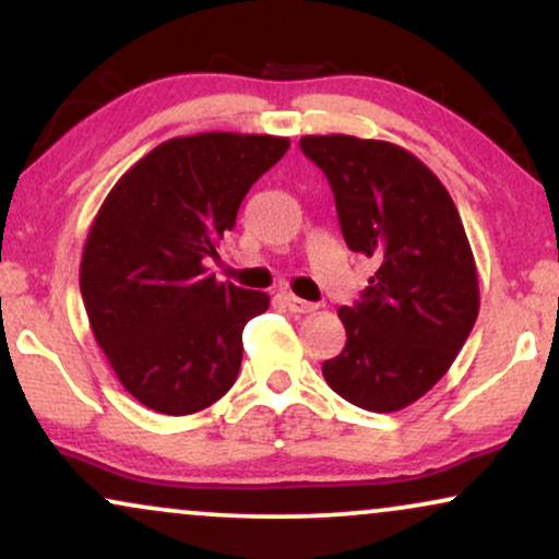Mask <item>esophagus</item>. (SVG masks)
I'll list each match as a JSON object with an SVG mask.
<instances>
[{"mask_svg":"<svg viewBox=\"0 0 559 559\" xmlns=\"http://www.w3.org/2000/svg\"><path fill=\"white\" fill-rule=\"evenodd\" d=\"M282 302H285V308L289 313H313L318 308L316 302H308V300H300V297L295 295H282Z\"/></svg>","mask_w":559,"mask_h":559,"instance_id":"obj_1","label":"esophagus"}]
</instances>
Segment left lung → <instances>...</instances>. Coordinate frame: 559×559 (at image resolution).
I'll return each mask as SVG.
<instances>
[{
	"label": "left lung",
	"instance_id": "8db88e82",
	"mask_svg": "<svg viewBox=\"0 0 559 559\" xmlns=\"http://www.w3.org/2000/svg\"><path fill=\"white\" fill-rule=\"evenodd\" d=\"M300 151L329 179L346 246L380 264L338 308L346 346L323 377L359 408L401 411L447 374L480 310L465 226L429 166L395 143L306 135Z\"/></svg>",
	"mask_w": 559,
	"mask_h": 559
}]
</instances>
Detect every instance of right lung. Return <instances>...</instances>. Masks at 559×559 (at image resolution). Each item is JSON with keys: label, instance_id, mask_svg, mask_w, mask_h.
I'll return each instance as SVG.
<instances>
[{"label": "right lung", "instance_id": "obj_1", "mask_svg": "<svg viewBox=\"0 0 559 559\" xmlns=\"http://www.w3.org/2000/svg\"><path fill=\"white\" fill-rule=\"evenodd\" d=\"M287 138H171L122 174L82 253L84 308L122 388L151 411L187 416L236 382L243 325L270 295L217 282L205 262L234 230L251 185Z\"/></svg>", "mask_w": 559, "mask_h": 559}]
</instances>
